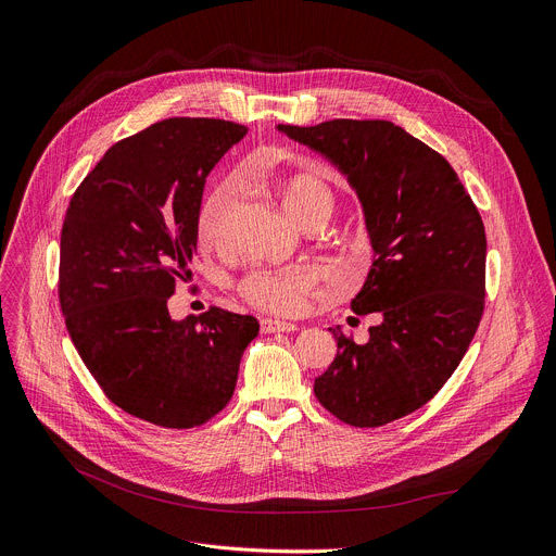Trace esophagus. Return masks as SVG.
I'll return each instance as SVG.
<instances>
[{
	"label": "esophagus",
	"mask_w": 556,
	"mask_h": 556,
	"mask_svg": "<svg viewBox=\"0 0 556 556\" xmlns=\"http://www.w3.org/2000/svg\"><path fill=\"white\" fill-rule=\"evenodd\" d=\"M262 330L266 334H273V332H294L296 324H288V321H279V319H262Z\"/></svg>",
	"instance_id": "esophagus-1"
}]
</instances>
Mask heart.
<instances>
[{
	"label": "heart",
	"instance_id": "1",
	"mask_svg": "<svg viewBox=\"0 0 556 556\" xmlns=\"http://www.w3.org/2000/svg\"><path fill=\"white\" fill-rule=\"evenodd\" d=\"M279 199L286 213L299 226L326 224L334 211L332 188L308 173H299L281 181ZM239 194L232 184H224L211 192L199 211L197 239L204 245H224L230 239L232 219L237 213ZM315 288V277L306 268H260L248 273L239 281V292L266 313L294 315L304 308L308 294Z\"/></svg>",
	"mask_w": 556,
	"mask_h": 556
}]
</instances>
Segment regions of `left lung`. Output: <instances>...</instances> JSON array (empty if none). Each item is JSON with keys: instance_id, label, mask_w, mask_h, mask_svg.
<instances>
[{"instance_id": "8db88e82", "label": "left lung", "mask_w": 556, "mask_h": 556, "mask_svg": "<svg viewBox=\"0 0 556 556\" xmlns=\"http://www.w3.org/2000/svg\"><path fill=\"white\" fill-rule=\"evenodd\" d=\"M277 128L348 177L375 250L350 308L377 321L366 343L330 328L337 355L315 379V396L343 424L386 426L426 406L479 328L485 304L481 215L437 150L392 122Z\"/></svg>"}]
</instances>
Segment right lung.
<instances>
[{"label":"right lung","instance_id":"obj_1","mask_svg":"<svg viewBox=\"0 0 556 556\" xmlns=\"http://www.w3.org/2000/svg\"><path fill=\"white\" fill-rule=\"evenodd\" d=\"M245 126L173 117L117 141L66 211L60 304L81 362L132 417L194 428L226 408L260 334L250 315L211 306L175 321L168 296L190 275L206 177Z\"/></svg>","mask_w":556,"mask_h":556}]
</instances>
